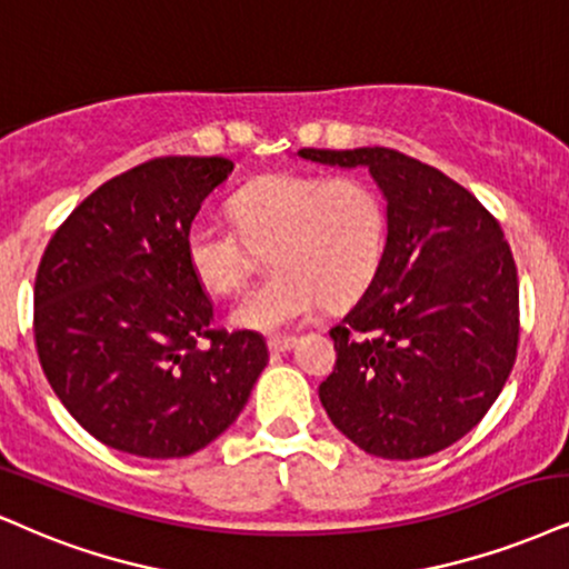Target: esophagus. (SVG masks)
I'll use <instances>...</instances> for the list:
<instances>
[{"instance_id":"34e87169","label":"esophagus","mask_w":569,"mask_h":569,"mask_svg":"<svg viewBox=\"0 0 569 569\" xmlns=\"http://www.w3.org/2000/svg\"><path fill=\"white\" fill-rule=\"evenodd\" d=\"M298 338H292V335H277V338H269V350L273 353H284V350L296 348Z\"/></svg>"}]
</instances>
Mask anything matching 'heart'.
Segmentation results:
<instances>
[{
	"mask_svg": "<svg viewBox=\"0 0 569 569\" xmlns=\"http://www.w3.org/2000/svg\"><path fill=\"white\" fill-rule=\"evenodd\" d=\"M234 229L200 219L184 234L192 277L231 296L266 252L273 269L231 311V325L277 332L327 306H348L375 282L388 248V210L359 177L271 173L229 202Z\"/></svg>",
	"mask_w": 569,
	"mask_h": 569,
	"instance_id": "1",
	"label": "heart"
}]
</instances>
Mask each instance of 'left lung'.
Listing matches in <instances>:
<instances>
[{"mask_svg":"<svg viewBox=\"0 0 569 569\" xmlns=\"http://www.w3.org/2000/svg\"><path fill=\"white\" fill-rule=\"evenodd\" d=\"M298 156L369 168L388 202L380 271L329 329L338 363L321 406L371 456L443 451L486 417L515 367L520 287L499 221L438 168L388 147Z\"/></svg>","mask_w":569,"mask_h":569,"instance_id":"8db88e82","label":"left lung"}]
</instances>
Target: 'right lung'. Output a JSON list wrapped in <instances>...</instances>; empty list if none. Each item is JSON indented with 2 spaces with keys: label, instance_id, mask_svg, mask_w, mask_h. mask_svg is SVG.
<instances>
[{
  "label": "right lung",
  "instance_id": "obj_1",
  "mask_svg": "<svg viewBox=\"0 0 569 569\" xmlns=\"http://www.w3.org/2000/svg\"><path fill=\"white\" fill-rule=\"evenodd\" d=\"M227 158H156L89 194L49 240L33 335L54 396L89 435L144 459H181L240 417L269 348L210 329L213 303L184 258Z\"/></svg>",
  "mask_w": 569,
  "mask_h": 569
}]
</instances>
